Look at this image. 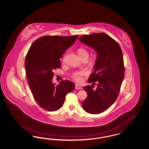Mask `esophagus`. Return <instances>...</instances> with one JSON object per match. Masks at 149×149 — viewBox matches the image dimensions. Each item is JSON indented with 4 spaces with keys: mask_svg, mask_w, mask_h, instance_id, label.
<instances>
[{
    "mask_svg": "<svg viewBox=\"0 0 149 149\" xmlns=\"http://www.w3.org/2000/svg\"><path fill=\"white\" fill-rule=\"evenodd\" d=\"M75 88H76L77 89H81V85H80V84H77L75 85Z\"/></svg>",
    "mask_w": 149,
    "mask_h": 149,
    "instance_id": "34e87169",
    "label": "esophagus"
}]
</instances>
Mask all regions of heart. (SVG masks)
<instances>
[{"label": "heart", "mask_w": 149, "mask_h": 149, "mask_svg": "<svg viewBox=\"0 0 149 149\" xmlns=\"http://www.w3.org/2000/svg\"><path fill=\"white\" fill-rule=\"evenodd\" d=\"M78 53L80 57H81L89 56V52L87 50H85L84 48H79L78 50ZM86 74V72L84 71H78L75 72L72 77L73 79L77 81H81V77Z\"/></svg>", "instance_id": "heart-1"}]
</instances>
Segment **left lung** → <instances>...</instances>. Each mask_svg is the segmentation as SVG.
<instances>
[{"mask_svg": "<svg viewBox=\"0 0 149 149\" xmlns=\"http://www.w3.org/2000/svg\"><path fill=\"white\" fill-rule=\"evenodd\" d=\"M79 40L97 52L94 71L88 80L92 86L83 88L88 97L82 108L89 113H100L113 104L120 93L125 76L122 51L118 43L104 33L82 36Z\"/></svg>", "mask_w": 149, "mask_h": 149, "instance_id": "left-lung-1", "label": "left lung"}]
</instances>
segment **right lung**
<instances>
[{
    "instance_id": "1",
    "label": "right lung",
    "mask_w": 149,
    "mask_h": 149,
    "mask_svg": "<svg viewBox=\"0 0 149 149\" xmlns=\"http://www.w3.org/2000/svg\"><path fill=\"white\" fill-rule=\"evenodd\" d=\"M79 36H43L31 45L25 60L29 85L37 104L48 111L59 109L65 97L75 88L69 80L53 83L54 71L61 67L60 58Z\"/></svg>"
}]
</instances>
